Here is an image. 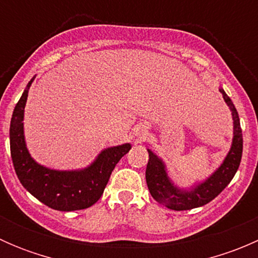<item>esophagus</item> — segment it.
<instances>
[{"label":"esophagus","mask_w":258,"mask_h":258,"mask_svg":"<svg viewBox=\"0 0 258 258\" xmlns=\"http://www.w3.org/2000/svg\"><path fill=\"white\" fill-rule=\"evenodd\" d=\"M145 134H146V132L144 131V128H141V127H137V128L135 130V135H136L137 137H140V139H141V137L144 136Z\"/></svg>","instance_id":"esophagus-1"}]
</instances>
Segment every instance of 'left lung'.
I'll return each instance as SVG.
<instances>
[{
    "label": "left lung",
    "instance_id": "obj_1",
    "mask_svg": "<svg viewBox=\"0 0 258 258\" xmlns=\"http://www.w3.org/2000/svg\"><path fill=\"white\" fill-rule=\"evenodd\" d=\"M223 100L230 107L233 118V139L230 152L227 153L220 167L205 179L201 183L196 184L191 189H182L173 184L166 171L163 161L151 150L148 151V163L146 168V182L150 189V194L158 204L163 205L167 209L175 211L192 210L209 204L215 197H217L226 188L235 173L237 172L242 157V130L240 124V117L237 110L232 103L231 98L226 95L223 88H220Z\"/></svg>",
    "mask_w": 258,
    "mask_h": 258
}]
</instances>
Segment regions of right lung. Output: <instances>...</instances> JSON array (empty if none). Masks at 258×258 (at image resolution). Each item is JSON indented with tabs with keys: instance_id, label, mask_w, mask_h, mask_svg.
<instances>
[{
	"instance_id": "obj_1",
	"label": "right lung",
	"mask_w": 258,
	"mask_h": 258,
	"mask_svg": "<svg viewBox=\"0 0 258 258\" xmlns=\"http://www.w3.org/2000/svg\"><path fill=\"white\" fill-rule=\"evenodd\" d=\"M35 77L28 82L12 113L10 124V148L15 171L22 186L46 206L57 211L85 210L102 196L114 166L131 150L124 144L101 151L88 167L75 171H57L41 166L31 157L23 135V113L28 90Z\"/></svg>"
}]
</instances>
